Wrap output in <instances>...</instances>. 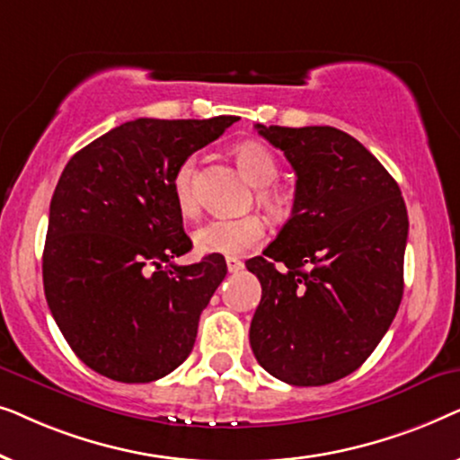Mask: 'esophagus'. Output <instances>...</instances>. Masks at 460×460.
I'll use <instances>...</instances> for the list:
<instances>
[{
	"label": "esophagus",
	"instance_id": "1",
	"mask_svg": "<svg viewBox=\"0 0 460 460\" xmlns=\"http://www.w3.org/2000/svg\"><path fill=\"white\" fill-rule=\"evenodd\" d=\"M226 266H228L230 272H241L244 268V263L238 260V257H226Z\"/></svg>",
	"mask_w": 460,
	"mask_h": 460
}]
</instances>
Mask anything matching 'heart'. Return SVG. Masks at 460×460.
Here are the masks:
<instances>
[{
  "instance_id": "obj_1",
  "label": "heart",
  "mask_w": 460,
  "mask_h": 460,
  "mask_svg": "<svg viewBox=\"0 0 460 460\" xmlns=\"http://www.w3.org/2000/svg\"><path fill=\"white\" fill-rule=\"evenodd\" d=\"M234 159L241 172L247 175L251 184L260 188L257 199L268 209H279L280 197L270 184L279 180L280 165L276 155L266 144L247 140L234 146ZM173 200L180 213L194 216L197 213V197H194V156H188L175 167L172 178ZM266 236V224L260 216L243 217H217L194 230L192 241L199 253L205 255H243L257 247Z\"/></svg>"
}]
</instances>
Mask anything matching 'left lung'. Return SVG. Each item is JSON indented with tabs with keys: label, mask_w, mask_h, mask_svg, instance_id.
Masks as SVG:
<instances>
[{
	"label": "left lung",
	"mask_w": 460,
	"mask_h": 460,
	"mask_svg": "<svg viewBox=\"0 0 460 460\" xmlns=\"http://www.w3.org/2000/svg\"><path fill=\"white\" fill-rule=\"evenodd\" d=\"M297 175L293 216L247 270L261 282L249 341L288 385L339 381L373 354L404 293L400 186L356 137L329 125H255Z\"/></svg>",
	"instance_id": "8db88e82"
}]
</instances>
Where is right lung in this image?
I'll return each mask as SVG.
<instances>
[{"instance_id":"1","label":"right lung","mask_w":460,"mask_h":460,"mask_svg":"<svg viewBox=\"0 0 460 460\" xmlns=\"http://www.w3.org/2000/svg\"><path fill=\"white\" fill-rule=\"evenodd\" d=\"M234 121L136 119L66 163L49 203L43 288L66 343L96 373L150 383L192 351L200 312L228 268L219 255L173 263L192 243L172 178Z\"/></svg>"}]
</instances>
